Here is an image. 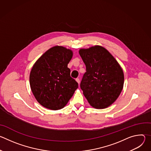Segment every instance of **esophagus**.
I'll use <instances>...</instances> for the list:
<instances>
[{"instance_id": "obj_1", "label": "esophagus", "mask_w": 151, "mask_h": 151, "mask_svg": "<svg viewBox=\"0 0 151 151\" xmlns=\"http://www.w3.org/2000/svg\"><path fill=\"white\" fill-rule=\"evenodd\" d=\"M76 82L78 83V84L79 85V83H80V79H79V78H76Z\"/></svg>"}]
</instances>
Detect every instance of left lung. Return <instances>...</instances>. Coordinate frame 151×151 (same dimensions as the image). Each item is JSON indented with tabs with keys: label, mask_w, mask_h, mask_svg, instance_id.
Here are the masks:
<instances>
[{
	"label": "left lung",
	"mask_w": 151,
	"mask_h": 151,
	"mask_svg": "<svg viewBox=\"0 0 151 151\" xmlns=\"http://www.w3.org/2000/svg\"><path fill=\"white\" fill-rule=\"evenodd\" d=\"M79 53L86 66L80 85L83 94L94 108H106L122 90L123 70L112 55L101 46L80 49Z\"/></svg>",
	"instance_id": "8db88e82"
}]
</instances>
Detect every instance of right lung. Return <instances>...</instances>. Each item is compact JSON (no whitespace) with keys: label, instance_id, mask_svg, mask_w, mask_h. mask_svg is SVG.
<instances>
[{"label":"right lung","instance_id":"obj_1","mask_svg":"<svg viewBox=\"0 0 151 151\" xmlns=\"http://www.w3.org/2000/svg\"><path fill=\"white\" fill-rule=\"evenodd\" d=\"M73 51L62 46L47 50L35 62L30 73L32 91L37 102L50 110L65 106L78 88L68 64Z\"/></svg>","mask_w":151,"mask_h":151}]
</instances>
